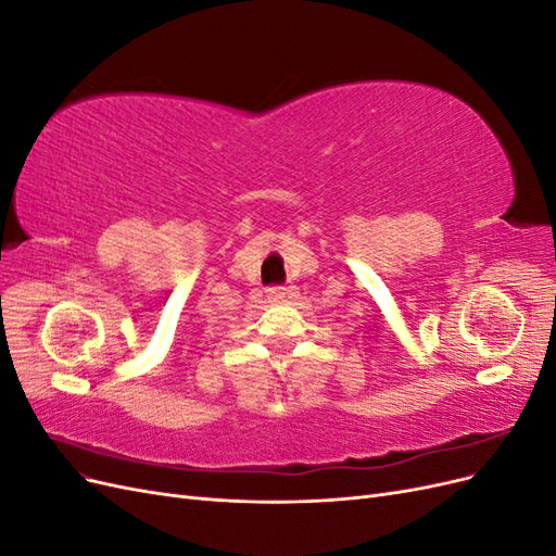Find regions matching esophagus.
<instances>
[{"instance_id":"34e87169","label":"esophagus","mask_w":556,"mask_h":556,"mask_svg":"<svg viewBox=\"0 0 556 556\" xmlns=\"http://www.w3.org/2000/svg\"><path fill=\"white\" fill-rule=\"evenodd\" d=\"M288 294H290L288 288H268L266 290L268 301H285V299H288Z\"/></svg>"}]
</instances>
